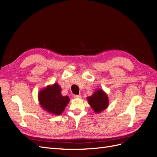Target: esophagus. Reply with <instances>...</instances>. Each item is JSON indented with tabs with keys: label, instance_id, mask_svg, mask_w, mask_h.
I'll return each mask as SVG.
<instances>
[{
	"label": "esophagus",
	"instance_id": "34e87169",
	"mask_svg": "<svg viewBox=\"0 0 157 157\" xmlns=\"http://www.w3.org/2000/svg\"><path fill=\"white\" fill-rule=\"evenodd\" d=\"M74 98H80L81 96H80V95H74Z\"/></svg>",
	"mask_w": 157,
	"mask_h": 157
}]
</instances>
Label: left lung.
I'll list each match as a JSON object with an SVG mask.
<instances>
[{
    "instance_id": "8db88e82",
    "label": "left lung",
    "mask_w": 157,
    "mask_h": 157,
    "mask_svg": "<svg viewBox=\"0 0 157 157\" xmlns=\"http://www.w3.org/2000/svg\"><path fill=\"white\" fill-rule=\"evenodd\" d=\"M87 100L90 107L96 113H101L109 106L108 96L102 89L95 90L92 96L87 98Z\"/></svg>"
}]
</instances>
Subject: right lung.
I'll return each instance as SVG.
<instances>
[{"instance_id":"obj_1","label":"right lung","mask_w":157,"mask_h":157,"mask_svg":"<svg viewBox=\"0 0 157 157\" xmlns=\"http://www.w3.org/2000/svg\"><path fill=\"white\" fill-rule=\"evenodd\" d=\"M61 92V88L57 82L40 90L38 94L40 107L51 115H61L70 101L67 96H63Z\"/></svg>"}]
</instances>
